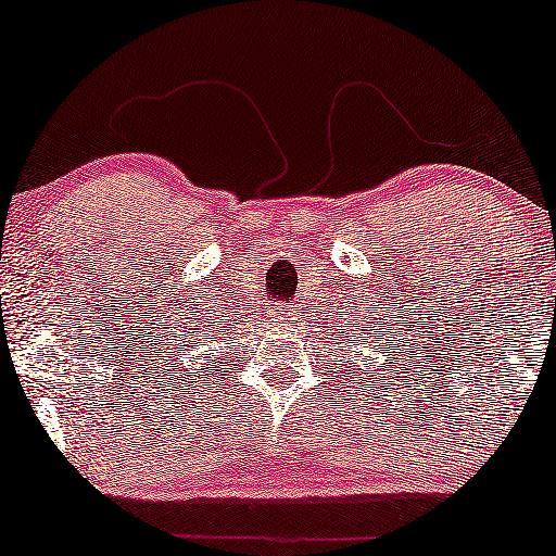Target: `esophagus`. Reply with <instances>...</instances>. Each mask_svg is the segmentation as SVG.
Listing matches in <instances>:
<instances>
[{
    "instance_id": "esophagus-1",
    "label": "esophagus",
    "mask_w": 556,
    "mask_h": 556,
    "mask_svg": "<svg viewBox=\"0 0 556 556\" xmlns=\"http://www.w3.org/2000/svg\"><path fill=\"white\" fill-rule=\"evenodd\" d=\"M276 319H280V321H296L299 319V314L291 309V306H286V309H280V312H276Z\"/></svg>"
}]
</instances>
